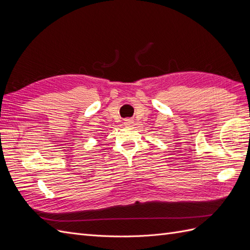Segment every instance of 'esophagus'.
<instances>
[{"label":"esophagus","instance_id":"esophagus-1","mask_svg":"<svg viewBox=\"0 0 250 250\" xmlns=\"http://www.w3.org/2000/svg\"><path fill=\"white\" fill-rule=\"evenodd\" d=\"M133 123H134V121H133L132 119H126V120L124 121V124H125L126 126H131V125H133Z\"/></svg>","mask_w":250,"mask_h":250}]
</instances>
